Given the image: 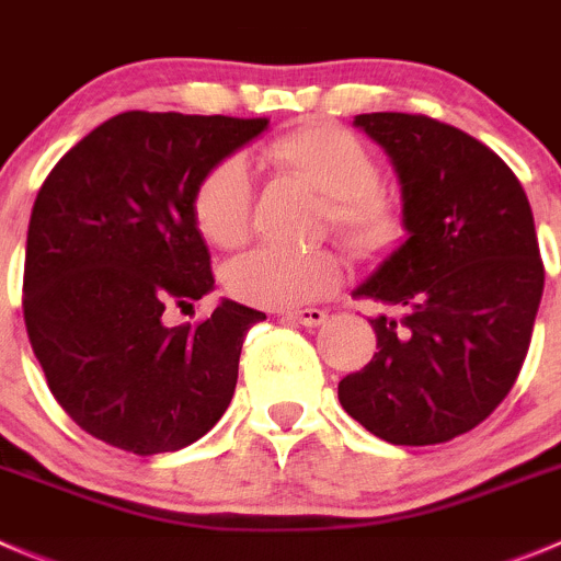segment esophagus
I'll return each instance as SVG.
<instances>
[{"mask_svg": "<svg viewBox=\"0 0 561 561\" xmlns=\"http://www.w3.org/2000/svg\"><path fill=\"white\" fill-rule=\"evenodd\" d=\"M282 318H287V320H296V323H301V325H309V329H312V325H320V323H323V320L329 318V314H325L323 309L304 307V309H287V312H282Z\"/></svg>", "mask_w": 561, "mask_h": 561, "instance_id": "esophagus-1", "label": "esophagus"}]
</instances>
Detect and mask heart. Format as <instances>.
I'll return each mask as SVG.
<instances>
[{"instance_id": "obj_1", "label": "heart", "mask_w": 561, "mask_h": 561, "mask_svg": "<svg viewBox=\"0 0 561 561\" xmlns=\"http://www.w3.org/2000/svg\"><path fill=\"white\" fill-rule=\"evenodd\" d=\"M276 170L323 194V221L362 257H380L405 230L400 199L378 186V159L362 136L342 125L314 123L279 136L265 148ZM252 183L241 159L210 167L194 188L192 210L199 232L219 249L249 238ZM342 260L331 249H254L232 260L227 290L247 304L285 309L323 298L340 285Z\"/></svg>"}]
</instances>
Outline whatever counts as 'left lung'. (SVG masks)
Segmentation results:
<instances>
[{"label":"left lung","mask_w":561,"mask_h":561,"mask_svg":"<svg viewBox=\"0 0 561 561\" xmlns=\"http://www.w3.org/2000/svg\"><path fill=\"white\" fill-rule=\"evenodd\" d=\"M386 150L408 238L353 290L378 353L340 380V402L400 447L453 442L496 411L524 367L546 268L524 186L491 148L425 114L353 119Z\"/></svg>","instance_id":"8db88e82"}]
</instances>
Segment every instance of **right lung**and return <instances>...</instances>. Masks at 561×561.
<instances>
[{"label":"right lung","instance_id":"1","mask_svg":"<svg viewBox=\"0 0 561 561\" xmlns=\"http://www.w3.org/2000/svg\"><path fill=\"white\" fill-rule=\"evenodd\" d=\"M265 128V117L123 112L43 181L26 232V334L51 394L98 442L175 453L230 405L243 336L265 314L230 298L203 323L167 325L164 312L214 290L194 188Z\"/></svg>","mask_w":561,"mask_h":561}]
</instances>
